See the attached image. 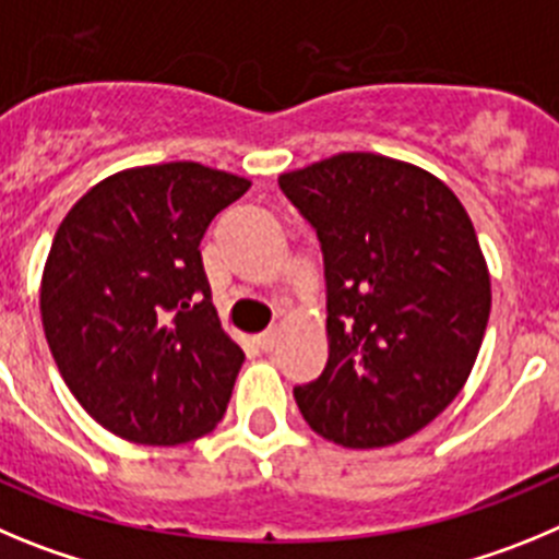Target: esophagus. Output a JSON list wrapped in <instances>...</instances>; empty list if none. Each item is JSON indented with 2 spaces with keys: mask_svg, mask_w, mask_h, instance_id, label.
I'll list each match as a JSON object with an SVG mask.
<instances>
[{
  "mask_svg": "<svg viewBox=\"0 0 559 559\" xmlns=\"http://www.w3.org/2000/svg\"><path fill=\"white\" fill-rule=\"evenodd\" d=\"M278 342H281V329H278V325H270L267 331H261V334H259L261 350H275V348H278Z\"/></svg>",
  "mask_w": 559,
  "mask_h": 559,
  "instance_id": "1",
  "label": "esophagus"
}]
</instances>
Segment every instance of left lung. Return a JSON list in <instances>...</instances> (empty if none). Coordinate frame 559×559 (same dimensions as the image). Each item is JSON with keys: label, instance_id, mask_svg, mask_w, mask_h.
<instances>
[{"label": "left lung", "instance_id": "left-lung-1", "mask_svg": "<svg viewBox=\"0 0 559 559\" xmlns=\"http://www.w3.org/2000/svg\"><path fill=\"white\" fill-rule=\"evenodd\" d=\"M325 267L329 361L295 386L306 424L381 449L460 395L490 317V273L467 211L420 167L340 153L278 178Z\"/></svg>", "mask_w": 559, "mask_h": 559}]
</instances>
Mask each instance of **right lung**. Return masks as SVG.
<instances>
[{
    "instance_id": "add662e5",
    "label": "right lung",
    "mask_w": 559,
    "mask_h": 559,
    "mask_svg": "<svg viewBox=\"0 0 559 559\" xmlns=\"http://www.w3.org/2000/svg\"><path fill=\"white\" fill-rule=\"evenodd\" d=\"M250 180L194 160L110 175L49 248L41 320L88 415L142 445H180L223 420L242 348L211 304L200 239Z\"/></svg>"
}]
</instances>
